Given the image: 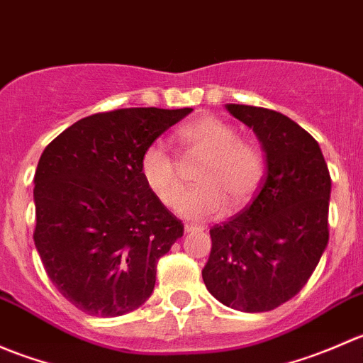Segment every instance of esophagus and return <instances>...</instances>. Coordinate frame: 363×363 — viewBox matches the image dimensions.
<instances>
[{
	"label": "esophagus",
	"mask_w": 363,
	"mask_h": 363,
	"mask_svg": "<svg viewBox=\"0 0 363 363\" xmlns=\"http://www.w3.org/2000/svg\"><path fill=\"white\" fill-rule=\"evenodd\" d=\"M184 230L189 233V232H196V230H203V228H200L199 225H186Z\"/></svg>",
	"instance_id": "obj_1"
}]
</instances>
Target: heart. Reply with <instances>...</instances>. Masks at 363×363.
Masks as SVG:
<instances>
[{
	"instance_id": "obj_1",
	"label": "heart",
	"mask_w": 363,
	"mask_h": 363,
	"mask_svg": "<svg viewBox=\"0 0 363 363\" xmlns=\"http://www.w3.org/2000/svg\"><path fill=\"white\" fill-rule=\"evenodd\" d=\"M233 124L216 116H200L179 128L175 138L189 155L205 160L196 181L199 188L178 196L184 188L179 163L161 145H149L140 160L145 184L167 207L177 203V212L188 219L221 216L226 205L246 203L265 175V152L256 142L239 138ZM179 202L177 203V200Z\"/></svg>"
}]
</instances>
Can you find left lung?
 <instances>
[{
  "label": "left lung",
  "mask_w": 363,
  "mask_h": 363,
  "mask_svg": "<svg viewBox=\"0 0 363 363\" xmlns=\"http://www.w3.org/2000/svg\"><path fill=\"white\" fill-rule=\"evenodd\" d=\"M258 135L267 170L252 202L211 228L202 277L232 309L265 313L298 294L328 244L330 172L318 142L270 108L226 105Z\"/></svg>",
  "instance_id": "8db88e82"
}]
</instances>
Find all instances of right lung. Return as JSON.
Returning <instances> with one entry per match:
<instances>
[{
	"label": "right lung",
	"mask_w": 363,
	"mask_h": 363,
	"mask_svg": "<svg viewBox=\"0 0 363 363\" xmlns=\"http://www.w3.org/2000/svg\"><path fill=\"white\" fill-rule=\"evenodd\" d=\"M193 108H117L77 121L35 172L33 239L61 295L91 316L135 311L155 290L158 259L184 233L145 184V149Z\"/></svg>",
	"instance_id": "right-lung-1"
}]
</instances>
